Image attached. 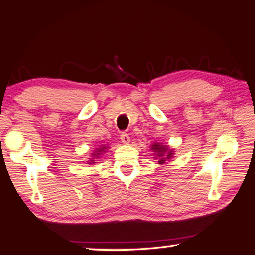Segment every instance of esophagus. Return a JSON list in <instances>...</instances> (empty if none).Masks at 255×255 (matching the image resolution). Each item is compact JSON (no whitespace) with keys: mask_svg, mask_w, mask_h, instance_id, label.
Segmentation results:
<instances>
[{"mask_svg":"<svg viewBox=\"0 0 255 255\" xmlns=\"http://www.w3.org/2000/svg\"><path fill=\"white\" fill-rule=\"evenodd\" d=\"M120 140H121V142L124 143V144H128V143L130 142L129 135L126 134V133H122V134L120 135Z\"/></svg>","mask_w":255,"mask_h":255,"instance_id":"34e87169","label":"esophagus"}]
</instances>
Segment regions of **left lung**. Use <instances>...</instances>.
Masks as SVG:
<instances>
[{
  "label": "left lung",
  "mask_w": 255,
  "mask_h": 255,
  "mask_svg": "<svg viewBox=\"0 0 255 255\" xmlns=\"http://www.w3.org/2000/svg\"><path fill=\"white\" fill-rule=\"evenodd\" d=\"M150 147H151V150L155 153V156L157 157V159H159L157 162H159L160 165H163V163H165L167 160L172 159V157H173L174 151L172 149H169V148L167 146H163V144L155 142V143L151 144Z\"/></svg>",
  "instance_id": "8db88e82"
}]
</instances>
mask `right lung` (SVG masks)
I'll return each instance as SVG.
<instances>
[{
	"instance_id": "obj_1",
	"label": "right lung",
	"mask_w": 255,
	"mask_h": 255,
	"mask_svg": "<svg viewBox=\"0 0 255 255\" xmlns=\"http://www.w3.org/2000/svg\"><path fill=\"white\" fill-rule=\"evenodd\" d=\"M107 146H101L100 148H96V151L95 153H93V155H92V159H90L88 162H89V165H92V163H94V159L95 157H99V155H101V153H104V151L107 149Z\"/></svg>"
}]
</instances>
